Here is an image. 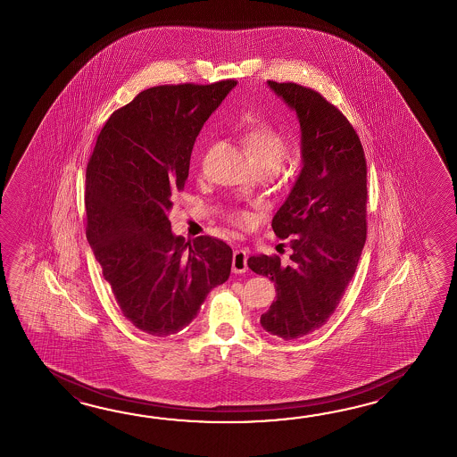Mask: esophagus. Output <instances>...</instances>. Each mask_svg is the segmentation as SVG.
Wrapping results in <instances>:
<instances>
[{"label": "esophagus", "mask_w": 457, "mask_h": 457, "mask_svg": "<svg viewBox=\"0 0 457 457\" xmlns=\"http://www.w3.org/2000/svg\"><path fill=\"white\" fill-rule=\"evenodd\" d=\"M246 260H248V254H246L245 250H235L232 258V271L235 272V274L246 272V270H248Z\"/></svg>", "instance_id": "obj_1"}]
</instances>
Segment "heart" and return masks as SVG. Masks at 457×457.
I'll return each instance as SVG.
<instances>
[{"label":"heart","instance_id":"heart-1","mask_svg":"<svg viewBox=\"0 0 457 457\" xmlns=\"http://www.w3.org/2000/svg\"><path fill=\"white\" fill-rule=\"evenodd\" d=\"M242 144L256 168L279 170L287 155V142L281 132L268 122H258L248 127L242 136ZM233 224L250 227L253 214L246 211H233L230 214Z\"/></svg>","mask_w":457,"mask_h":457}]
</instances>
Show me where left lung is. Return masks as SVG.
Here are the masks:
<instances>
[{
    "label": "left lung",
    "mask_w": 457,
    "mask_h": 457,
    "mask_svg": "<svg viewBox=\"0 0 457 457\" xmlns=\"http://www.w3.org/2000/svg\"><path fill=\"white\" fill-rule=\"evenodd\" d=\"M268 87L297 114L302 170L272 217L274 233L289 238V262L256 254L248 266L278 292L262 328L295 340L327 323L356 271L368 232V166L350 120L319 91L276 81Z\"/></svg>",
    "instance_id": "left-lung-1"
}]
</instances>
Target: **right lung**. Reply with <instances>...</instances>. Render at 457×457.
<instances>
[{
  "instance_id": "right-lung-1",
  "label": "right lung",
  "mask_w": 457,
  "mask_h": 457,
  "mask_svg": "<svg viewBox=\"0 0 457 457\" xmlns=\"http://www.w3.org/2000/svg\"><path fill=\"white\" fill-rule=\"evenodd\" d=\"M233 87H148L107 119L87 162V242L124 317L154 337L186 328L230 276L227 243L207 235L186 243L168 214L195 137Z\"/></svg>"
}]
</instances>
